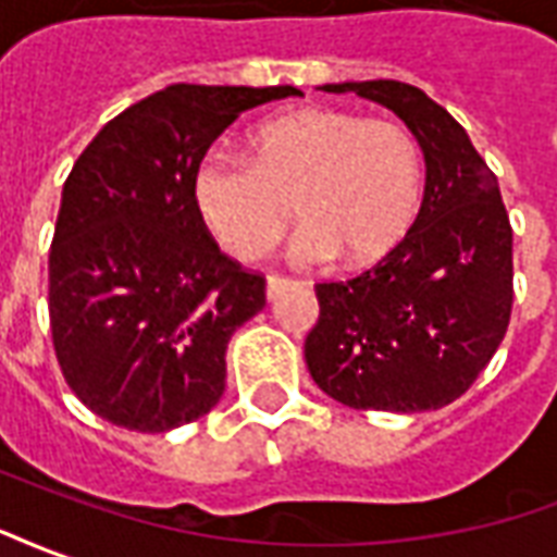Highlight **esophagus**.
<instances>
[{
    "label": "esophagus",
    "instance_id": "34e87169",
    "mask_svg": "<svg viewBox=\"0 0 557 557\" xmlns=\"http://www.w3.org/2000/svg\"><path fill=\"white\" fill-rule=\"evenodd\" d=\"M296 282H290V278H282V275H267V299L273 302V299H278V294L282 290H287V287H294Z\"/></svg>",
    "mask_w": 557,
    "mask_h": 557
}]
</instances>
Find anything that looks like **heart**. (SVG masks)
Wrapping results in <instances>:
<instances>
[{"label":"heart","instance_id":"1","mask_svg":"<svg viewBox=\"0 0 557 557\" xmlns=\"http://www.w3.org/2000/svg\"><path fill=\"white\" fill-rule=\"evenodd\" d=\"M246 162L207 153L195 165L193 207L222 249L258 261L290 225L302 228L287 258L296 267L371 263L416 225L424 160L395 121H364L335 109H296L263 121L246 141Z\"/></svg>","mask_w":557,"mask_h":557}]
</instances>
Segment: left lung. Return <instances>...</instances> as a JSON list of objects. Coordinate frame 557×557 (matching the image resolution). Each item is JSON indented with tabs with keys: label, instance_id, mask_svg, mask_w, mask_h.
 <instances>
[{
	"label": "left lung",
	"instance_id": "left-lung-1",
	"mask_svg": "<svg viewBox=\"0 0 557 557\" xmlns=\"http://www.w3.org/2000/svg\"><path fill=\"white\" fill-rule=\"evenodd\" d=\"M395 112L424 157V201L407 237L347 282L318 284L306 338L311 380L350 409L428 412L469 388L505 338L513 231L469 133L395 79L320 85Z\"/></svg>",
	"mask_w": 557,
	"mask_h": 557
}]
</instances>
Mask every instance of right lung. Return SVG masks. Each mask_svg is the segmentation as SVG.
Returning a JSON list of instances; mask_svg holds the SVG:
<instances>
[{
    "label": "right lung",
    "mask_w": 557,
    "mask_h": 557,
    "mask_svg": "<svg viewBox=\"0 0 557 557\" xmlns=\"http://www.w3.org/2000/svg\"><path fill=\"white\" fill-rule=\"evenodd\" d=\"M294 85H169L97 133L64 181L50 249V329L71 392L117 428L165 433L216 407L225 347L263 278L195 213L193 172L243 112Z\"/></svg>",
    "instance_id": "add662e5"
}]
</instances>
